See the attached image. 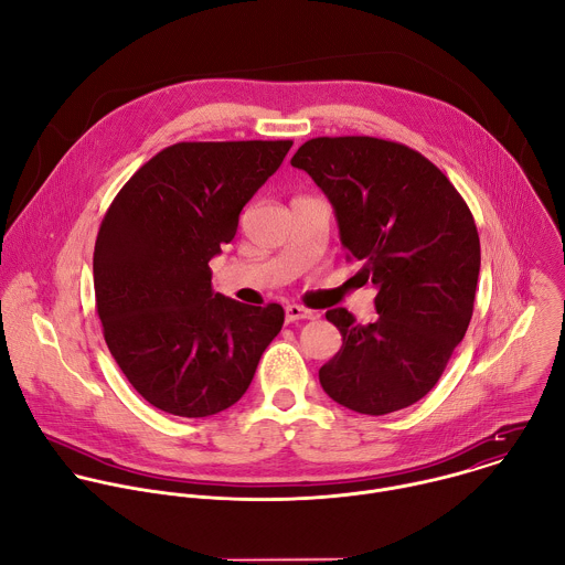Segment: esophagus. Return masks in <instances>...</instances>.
Masks as SVG:
<instances>
[{
	"label": "esophagus",
	"instance_id": "1",
	"mask_svg": "<svg viewBox=\"0 0 565 565\" xmlns=\"http://www.w3.org/2000/svg\"><path fill=\"white\" fill-rule=\"evenodd\" d=\"M317 315L303 306H297V303H290L286 306V321L288 324H292V321H299V319H315Z\"/></svg>",
	"mask_w": 565,
	"mask_h": 565
}]
</instances>
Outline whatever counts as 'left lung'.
I'll use <instances>...</instances> for the list:
<instances>
[{
    "instance_id": "left-lung-1",
    "label": "left lung",
    "mask_w": 565,
    "mask_h": 565,
    "mask_svg": "<svg viewBox=\"0 0 565 565\" xmlns=\"http://www.w3.org/2000/svg\"><path fill=\"white\" fill-rule=\"evenodd\" d=\"M290 166L329 196L347 259L377 288L366 327L347 308L327 312L342 349L319 369L321 388L366 416L412 407L440 380L473 312L480 241L467 203L431 160L393 140L312 138Z\"/></svg>"
}]
</instances>
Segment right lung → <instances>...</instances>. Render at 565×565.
<instances>
[{
	"instance_id": "obj_1",
	"label": "right lung",
	"mask_w": 565,
	"mask_h": 565,
	"mask_svg": "<svg viewBox=\"0 0 565 565\" xmlns=\"http://www.w3.org/2000/svg\"><path fill=\"white\" fill-rule=\"evenodd\" d=\"M292 140L177 142L125 183L96 238L94 288L105 342L156 409L214 416L244 395L284 327L279 303L212 290L210 259L279 170Z\"/></svg>"
}]
</instances>
